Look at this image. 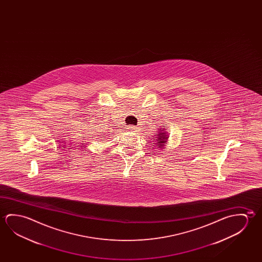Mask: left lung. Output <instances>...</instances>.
<instances>
[{"label":"left lung","instance_id":"8db88e82","mask_svg":"<svg viewBox=\"0 0 262 262\" xmlns=\"http://www.w3.org/2000/svg\"><path fill=\"white\" fill-rule=\"evenodd\" d=\"M163 129V128H162ZM168 136L167 133L166 132H164V129H161L160 132H159L158 135H157V139H156V145L159 148H163L164 146H165V143L167 142L168 141Z\"/></svg>","mask_w":262,"mask_h":262}]
</instances>
